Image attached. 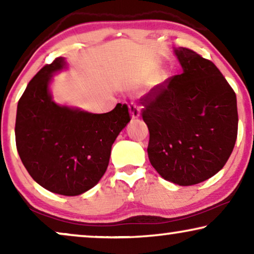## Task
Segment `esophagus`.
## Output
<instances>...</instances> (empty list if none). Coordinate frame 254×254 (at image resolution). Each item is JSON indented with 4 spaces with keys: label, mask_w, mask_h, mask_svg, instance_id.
<instances>
[{
    "label": "esophagus",
    "mask_w": 254,
    "mask_h": 254,
    "mask_svg": "<svg viewBox=\"0 0 254 254\" xmlns=\"http://www.w3.org/2000/svg\"><path fill=\"white\" fill-rule=\"evenodd\" d=\"M129 113L133 119H136V118L140 117V107L135 103H131L129 105Z\"/></svg>",
    "instance_id": "34e87169"
}]
</instances>
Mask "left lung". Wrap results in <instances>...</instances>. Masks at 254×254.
Masks as SVG:
<instances>
[{"label": "left lung", "mask_w": 254, "mask_h": 254, "mask_svg": "<svg viewBox=\"0 0 254 254\" xmlns=\"http://www.w3.org/2000/svg\"><path fill=\"white\" fill-rule=\"evenodd\" d=\"M183 72L140 99L149 129L148 156L165 180L180 186L202 183L220 171L238 131L236 93L210 60L176 48Z\"/></svg>", "instance_id": "obj_1"}]
</instances>
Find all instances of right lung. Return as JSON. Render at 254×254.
<instances>
[{
	"instance_id": "add662e5",
	"label": "right lung",
	"mask_w": 254,
	"mask_h": 254,
	"mask_svg": "<svg viewBox=\"0 0 254 254\" xmlns=\"http://www.w3.org/2000/svg\"><path fill=\"white\" fill-rule=\"evenodd\" d=\"M64 68V59L57 58L31 79L17 106L15 135L30 176L50 192L74 196L104 176L112 144L130 116L120 103L102 114L58 105L48 85L54 72Z\"/></svg>"
}]
</instances>
